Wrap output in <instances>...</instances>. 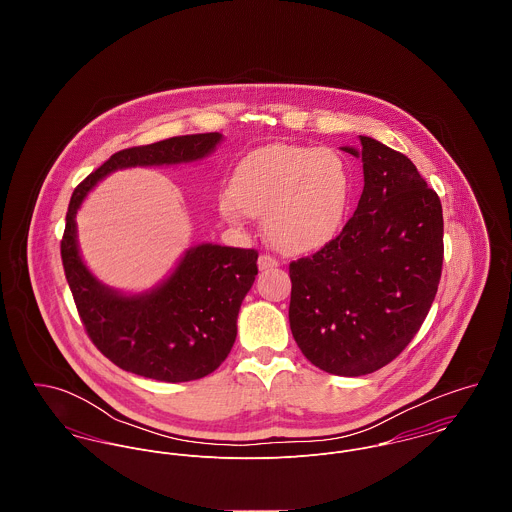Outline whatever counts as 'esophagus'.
Wrapping results in <instances>:
<instances>
[{"label":"esophagus","instance_id":"obj_1","mask_svg":"<svg viewBox=\"0 0 512 512\" xmlns=\"http://www.w3.org/2000/svg\"><path fill=\"white\" fill-rule=\"evenodd\" d=\"M278 266V260L276 258H272V256H268V254H262L260 258H258V270H272V268H276Z\"/></svg>","mask_w":512,"mask_h":512}]
</instances>
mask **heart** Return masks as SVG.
Listing matches in <instances>:
<instances>
[{"mask_svg": "<svg viewBox=\"0 0 512 512\" xmlns=\"http://www.w3.org/2000/svg\"><path fill=\"white\" fill-rule=\"evenodd\" d=\"M351 187V169L335 149L270 144L238 161L220 215L232 224L264 217V234L274 248L311 254L341 232Z\"/></svg>", "mask_w": 512, "mask_h": 512, "instance_id": "obj_1", "label": "heart"}]
</instances>
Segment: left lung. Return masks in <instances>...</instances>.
Segmentation results:
<instances>
[{
    "label": "left lung",
    "mask_w": 512,
    "mask_h": 512,
    "mask_svg": "<svg viewBox=\"0 0 512 512\" xmlns=\"http://www.w3.org/2000/svg\"><path fill=\"white\" fill-rule=\"evenodd\" d=\"M365 189L341 234L290 264V327L305 359L339 376L394 361L438 292L443 215L434 189L400 151L361 136Z\"/></svg>",
    "instance_id": "obj_1"
}]
</instances>
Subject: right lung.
<instances>
[{"instance_id": "obj_1", "label": "right lung", "mask_w": 512, "mask_h": 512, "mask_svg": "<svg viewBox=\"0 0 512 512\" xmlns=\"http://www.w3.org/2000/svg\"><path fill=\"white\" fill-rule=\"evenodd\" d=\"M220 142L222 134L213 132L122 149L74 189L61 242L65 276L88 337L104 357L128 372L187 382L217 370L234 345L242 299L258 274V252L195 244L151 290L120 292L102 284L84 264L76 213L86 195L114 171L201 161Z\"/></svg>"}]
</instances>
